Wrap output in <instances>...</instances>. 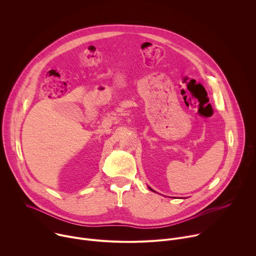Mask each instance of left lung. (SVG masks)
<instances>
[{
    "instance_id": "1",
    "label": "left lung",
    "mask_w": 256,
    "mask_h": 256,
    "mask_svg": "<svg viewBox=\"0 0 256 256\" xmlns=\"http://www.w3.org/2000/svg\"><path fill=\"white\" fill-rule=\"evenodd\" d=\"M150 190H151V188H150Z\"/></svg>"
}]
</instances>
